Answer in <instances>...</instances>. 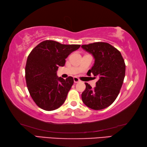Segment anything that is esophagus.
Returning <instances> with one entry per match:
<instances>
[{
  "mask_svg": "<svg viewBox=\"0 0 147 147\" xmlns=\"http://www.w3.org/2000/svg\"><path fill=\"white\" fill-rule=\"evenodd\" d=\"M73 79H74V83L80 82V80L78 78H77V77H74Z\"/></svg>",
  "mask_w": 147,
  "mask_h": 147,
  "instance_id": "obj_1",
  "label": "esophagus"
}]
</instances>
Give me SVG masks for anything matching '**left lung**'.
I'll use <instances>...</instances> for the list:
<instances>
[{
	"mask_svg": "<svg viewBox=\"0 0 147 147\" xmlns=\"http://www.w3.org/2000/svg\"><path fill=\"white\" fill-rule=\"evenodd\" d=\"M82 48L94 58L93 66L87 74H93L94 78H98L94 88L85 83L82 99L89 108L100 110L110 106L117 97L125 76V63L120 52L108 43L83 45Z\"/></svg>",
	"mask_w": 147,
	"mask_h": 147,
	"instance_id": "8db88e82",
	"label": "left lung"
}]
</instances>
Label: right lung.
<instances>
[{"mask_svg": "<svg viewBox=\"0 0 147 147\" xmlns=\"http://www.w3.org/2000/svg\"><path fill=\"white\" fill-rule=\"evenodd\" d=\"M80 45H63L52 40L42 41L32 50L25 67L26 86L31 97L39 108L52 111L65 101L74 83L72 76L65 80L57 76L59 67Z\"/></svg>", "mask_w": 147, "mask_h": 147, "instance_id": "right-lung-1", "label": "right lung"}]
</instances>
